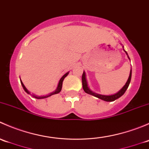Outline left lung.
<instances>
[{
  "label": "left lung",
  "mask_w": 149,
  "mask_h": 149,
  "mask_svg": "<svg viewBox=\"0 0 149 149\" xmlns=\"http://www.w3.org/2000/svg\"><path fill=\"white\" fill-rule=\"evenodd\" d=\"M125 53L127 55V53L126 52H125ZM128 58H129V57H128ZM129 59H130V58H129ZM131 75H132V71H131V70H130V76H129L128 79H127L125 85L124 86H123V88H122L118 93H116V94H112V95H102V94H97V93H95V92H94V91H91V90L89 89V88L88 87V85H87L86 79V73L84 71L83 74H82V85H83V88H84V91H85L86 93H87V94H91V95H92V96H94V97H97V98L100 99V100H104V101H105V102H113V101H115V100H117V99L120 98L121 96H123V94H125V91L127 90V87H128L129 84H130V80H131Z\"/></svg>",
  "instance_id": "obj_1"
}]
</instances>
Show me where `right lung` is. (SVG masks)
<instances>
[{
  "mask_svg": "<svg viewBox=\"0 0 149 149\" xmlns=\"http://www.w3.org/2000/svg\"><path fill=\"white\" fill-rule=\"evenodd\" d=\"M68 73H69V72H68V73H66L64 75V76H63V77L61 78V80L59 81V83H58V87H57L56 90H55V91H53V92L50 93V94H48V95H46V96H42V97H37V96L34 95V94H33L32 96H33V97H34V98H36V99H45V98H47V97H50V96L53 95V94H58V93H60V92H61V89H62L63 81L64 79H65V78L66 77V76H68ZM21 84H22V86H23V88H24V91H26V92L27 93V94H30V92H29V91H28L27 88H26V87H25V86L24 85V84H23V83H22V80H21Z\"/></svg>",
  "mask_w": 149,
  "mask_h": 149,
  "instance_id": "1",
  "label": "right lung"
}]
</instances>
